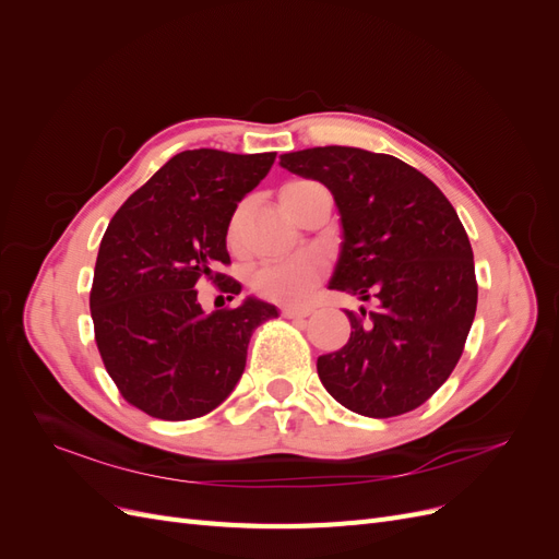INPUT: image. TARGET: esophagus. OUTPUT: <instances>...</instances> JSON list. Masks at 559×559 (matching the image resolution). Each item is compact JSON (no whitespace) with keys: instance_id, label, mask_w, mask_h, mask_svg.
<instances>
[{"instance_id":"34e87169","label":"esophagus","mask_w":559,"mask_h":559,"mask_svg":"<svg viewBox=\"0 0 559 559\" xmlns=\"http://www.w3.org/2000/svg\"><path fill=\"white\" fill-rule=\"evenodd\" d=\"M282 317H286V319H306V317H310V310H298V308H284V310H282Z\"/></svg>"}]
</instances>
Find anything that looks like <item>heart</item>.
I'll return each instance as SVG.
<instances>
[{"mask_svg":"<svg viewBox=\"0 0 559 559\" xmlns=\"http://www.w3.org/2000/svg\"><path fill=\"white\" fill-rule=\"evenodd\" d=\"M300 183L306 181H294L286 186V189H294V186H300ZM240 222H242V210L235 212L228 224L230 247H238L240 242ZM324 273L326 267L319 259L294 257V259L261 263L259 267L251 270L249 282L253 286V292L261 294L267 300L280 302V306H302V302H308L312 298L319 282L324 280Z\"/></svg>","mask_w":559,"mask_h":559,"instance_id":"obj_1","label":"heart"}]
</instances>
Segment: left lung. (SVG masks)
Segmentation results:
<instances>
[{
  "instance_id": "left-lung-1",
  "label": "left lung",
  "mask_w": 559,
  "mask_h": 559,
  "mask_svg": "<svg viewBox=\"0 0 559 559\" xmlns=\"http://www.w3.org/2000/svg\"><path fill=\"white\" fill-rule=\"evenodd\" d=\"M280 165L333 193L345 240L329 286L373 302L370 312L347 310V345L317 359L321 384L366 417L419 408L450 378L476 317V267L460 216L431 179L386 154L314 146Z\"/></svg>"
}]
</instances>
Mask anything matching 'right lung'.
<instances>
[{
    "label": "right lung",
    "instance_id": "add662e5",
    "mask_svg": "<svg viewBox=\"0 0 559 559\" xmlns=\"http://www.w3.org/2000/svg\"><path fill=\"white\" fill-rule=\"evenodd\" d=\"M270 154L181 151L114 214L99 242L91 317L95 343L121 396L142 413L195 419L222 405L242 378L249 337L277 317L270 302L205 314L195 284L238 296L226 233L238 202L275 163Z\"/></svg>",
    "mask_w": 559,
    "mask_h": 559
}]
</instances>
